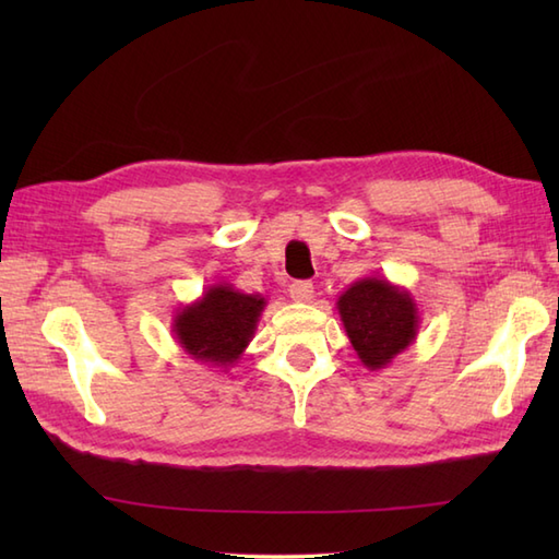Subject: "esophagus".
<instances>
[{
	"instance_id": "esophagus-1",
	"label": "esophagus",
	"mask_w": 559,
	"mask_h": 559,
	"mask_svg": "<svg viewBox=\"0 0 559 559\" xmlns=\"http://www.w3.org/2000/svg\"><path fill=\"white\" fill-rule=\"evenodd\" d=\"M290 298L295 302H312L314 286L310 281H295V283H290Z\"/></svg>"
}]
</instances>
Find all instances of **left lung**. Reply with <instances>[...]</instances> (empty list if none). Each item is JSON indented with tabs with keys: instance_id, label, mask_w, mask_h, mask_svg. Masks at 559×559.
I'll use <instances>...</instances> for the list:
<instances>
[{
	"instance_id": "left-lung-1",
	"label": "left lung",
	"mask_w": 559,
	"mask_h": 559,
	"mask_svg": "<svg viewBox=\"0 0 559 559\" xmlns=\"http://www.w3.org/2000/svg\"><path fill=\"white\" fill-rule=\"evenodd\" d=\"M336 310L367 370H384L418 336L420 314L413 295L386 278L367 276L338 295Z\"/></svg>"
}]
</instances>
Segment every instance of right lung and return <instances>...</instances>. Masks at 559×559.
I'll list each match as a JSON object with an SVG mask.
<instances>
[{"mask_svg": "<svg viewBox=\"0 0 559 559\" xmlns=\"http://www.w3.org/2000/svg\"><path fill=\"white\" fill-rule=\"evenodd\" d=\"M266 298L235 290L230 283L209 286L201 298L173 317V334L189 358L230 370L254 338Z\"/></svg>", "mask_w": 559, "mask_h": 559, "instance_id": "1", "label": "right lung"}]
</instances>
